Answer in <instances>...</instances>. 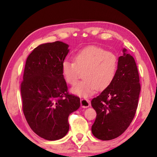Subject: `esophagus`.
I'll use <instances>...</instances> for the list:
<instances>
[{"label": "esophagus", "instance_id": "34e87169", "mask_svg": "<svg viewBox=\"0 0 157 157\" xmlns=\"http://www.w3.org/2000/svg\"><path fill=\"white\" fill-rule=\"evenodd\" d=\"M80 105L83 108H87L90 106V102L88 99H80Z\"/></svg>", "mask_w": 157, "mask_h": 157}]
</instances>
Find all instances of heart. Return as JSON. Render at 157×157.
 <instances>
[{
	"instance_id": "b5f03b06",
	"label": "heart",
	"mask_w": 157,
	"mask_h": 157,
	"mask_svg": "<svg viewBox=\"0 0 157 157\" xmlns=\"http://www.w3.org/2000/svg\"><path fill=\"white\" fill-rule=\"evenodd\" d=\"M74 61L65 60L61 70L65 80L74 85L84 71L83 80L71 88V92L80 97H88L97 88L104 90L115 79L118 70V59L116 54L98 46H90L77 52Z\"/></svg>"
}]
</instances>
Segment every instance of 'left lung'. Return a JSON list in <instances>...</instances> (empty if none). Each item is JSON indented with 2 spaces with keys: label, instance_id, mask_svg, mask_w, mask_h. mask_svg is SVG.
I'll return each mask as SVG.
<instances>
[{
  "label": "left lung",
  "instance_id": "left-lung-1",
  "mask_svg": "<svg viewBox=\"0 0 157 157\" xmlns=\"http://www.w3.org/2000/svg\"><path fill=\"white\" fill-rule=\"evenodd\" d=\"M122 52L118 58L115 79L91 101L97 113L92 132L101 140H111L123 134L134 118L138 105L141 86L137 65L126 48Z\"/></svg>",
  "mask_w": 157,
  "mask_h": 157
}]
</instances>
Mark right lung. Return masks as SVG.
Returning a JSON list of instances; mask_svg holds the SVG:
<instances>
[{
    "label": "right lung",
    "instance_id": "1",
    "mask_svg": "<svg viewBox=\"0 0 157 157\" xmlns=\"http://www.w3.org/2000/svg\"><path fill=\"white\" fill-rule=\"evenodd\" d=\"M68 48L61 41L38 46L27 59L21 84L28 124L36 134L49 141L67 134L69 115L80 106V98L68 94L61 70Z\"/></svg>",
    "mask_w": 157,
    "mask_h": 157
}]
</instances>
